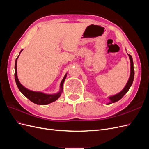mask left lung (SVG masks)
Instances as JSON below:
<instances>
[{
	"mask_svg": "<svg viewBox=\"0 0 149 149\" xmlns=\"http://www.w3.org/2000/svg\"><path fill=\"white\" fill-rule=\"evenodd\" d=\"M128 55L129 56V59L130 61V77L128 80V81L127 83V84L125 85V88L123 89V90L122 91H120L119 93L116 94L114 96H112L109 97V100H110V102H109L107 104H111L112 103L116 102L117 101H118L120 100V99L123 97L125 94L127 93L129 91V88L131 86L132 83H133V80L134 78V63H133V60H132V56L128 54Z\"/></svg>",
	"mask_w": 149,
	"mask_h": 149,
	"instance_id": "left-lung-1",
	"label": "left lung"
}]
</instances>
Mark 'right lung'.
<instances>
[{
    "mask_svg": "<svg viewBox=\"0 0 149 149\" xmlns=\"http://www.w3.org/2000/svg\"><path fill=\"white\" fill-rule=\"evenodd\" d=\"M22 49L20 51V53L22 52ZM20 55V54H19ZM18 56L16 58L15 60V82L17 84V86L18 88L21 91V93L24 94V95L27 97L29 100L31 101L32 102L37 104L38 105H47L48 104L51 103L52 102L55 101L57 100L58 98L60 97L61 96V94L63 91V83L65 81V80L66 77V74L64 76L63 79H62L61 84H60V91L58 92L56 94H44L41 92H35V91H30V90H29L28 89L25 88L24 86H22L20 83L19 82V79L17 78V61Z\"/></svg>",
    "mask_w": 149,
    "mask_h": 149,
    "instance_id": "1",
    "label": "right lung"
}]
</instances>
